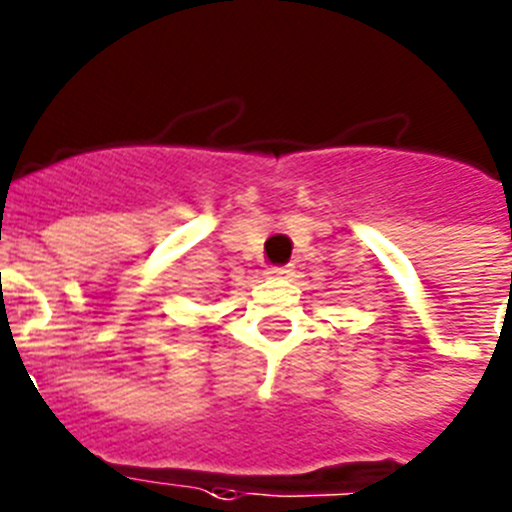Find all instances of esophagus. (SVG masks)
<instances>
[{
    "mask_svg": "<svg viewBox=\"0 0 512 512\" xmlns=\"http://www.w3.org/2000/svg\"><path fill=\"white\" fill-rule=\"evenodd\" d=\"M292 274H294L292 266H274V269H269V276H276V279H287V276Z\"/></svg>",
    "mask_w": 512,
    "mask_h": 512,
    "instance_id": "34e87169",
    "label": "esophagus"
}]
</instances>
